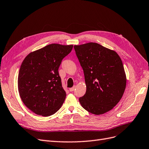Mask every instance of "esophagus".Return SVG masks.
<instances>
[{"label":"esophagus","mask_w":149,"mask_h":149,"mask_svg":"<svg viewBox=\"0 0 149 149\" xmlns=\"http://www.w3.org/2000/svg\"><path fill=\"white\" fill-rule=\"evenodd\" d=\"M75 88H76V87H75V86H74V87H72V88H69V91H70V92H74V90L75 89Z\"/></svg>","instance_id":"34e87169"}]
</instances>
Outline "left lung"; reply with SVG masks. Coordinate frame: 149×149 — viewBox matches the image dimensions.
Instances as JSON below:
<instances>
[{"instance_id":"left-lung-1","label":"left lung","mask_w":149,"mask_h":149,"mask_svg":"<svg viewBox=\"0 0 149 149\" xmlns=\"http://www.w3.org/2000/svg\"><path fill=\"white\" fill-rule=\"evenodd\" d=\"M83 69L87 87L79 98L85 109L102 114L112 109L124 94L126 77L122 61L116 52L96 42L74 46Z\"/></svg>"}]
</instances>
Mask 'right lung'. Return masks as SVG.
Returning a JSON list of instances; mask_svg holds the SVG:
<instances>
[{
	"label": "right lung",
	"instance_id": "add662e5",
	"mask_svg": "<svg viewBox=\"0 0 149 149\" xmlns=\"http://www.w3.org/2000/svg\"><path fill=\"white\" fill-rule=\"evenodd\" d=\"M72 48L73 45L51 44L23 60L18 74V92L25 106L36 114L51 116L63 104L66 93L58 69Z\"/></svg>",
	"mask_w": 149,
	"mask_h": 149
}]
</instances>
